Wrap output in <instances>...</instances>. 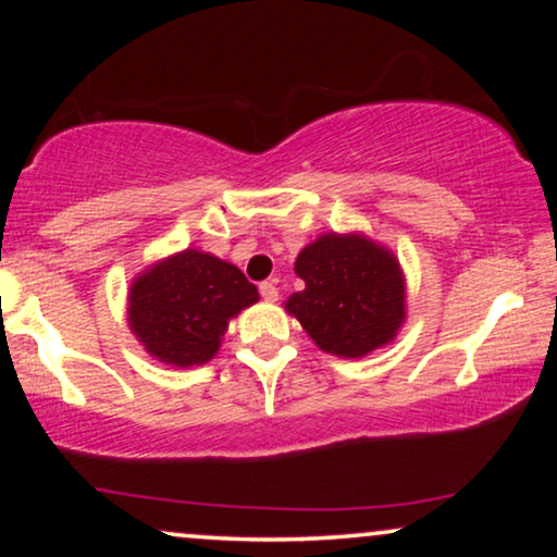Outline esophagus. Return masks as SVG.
Listing matches in <instances>:
<instances>
[{
  "mask_svg": "<svg viewBox=\"0 0 557 557\" xmlns=\"http://www.w3.org/2000/svg\"><path fill=\"white\" fill-rule=\"evenodd\" d=\"M258 288H261V296L265 301H276L278 299V288L273 286V281H263V284Z\"/></svg>",
  "mask_w": 557,
  "mask_h": 557,
  "instance_id": "34e87169",
  "label": "esophagus"
}]
</instances>
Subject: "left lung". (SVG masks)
I'll return each mask as SVG.
<instances>
[{
	"mask_svg": "<svg viewBox=\"0 0 557 557\" xmlns=\"http://www.w3.org/2000/svg\"><path fill=\"white\" fill-rule=\"evenodd\" d=\"M304 288L288 314L314 345L337 357H364L387 345L406 322V278L385 246L360 233H326L294 263Z\"/></svg>",
	"mask_w": 557,
	"mask_h": 557,
	"instance_id": "obj_1",
	"label": "left lung"
}]
</instances>
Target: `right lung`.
I'll list each match as a JSON object with an SVG mask.
<instances>
[{"label": "right lung", "mask_w": 557, "mask_h": 557, "mask_svg": "<svg viewBox=\"0 0 557 557\" xmlns=\"http://www.w3.org/2000/svg\"><path fill=\"white\" fill-rule=\"evenodd\" d=\"M256 301L238 265L187 248L134 278L128 326L159 362L193 368L215 357L227 322Z\"/></svg>", "instance_id": "add662e5"}]
</instances>
